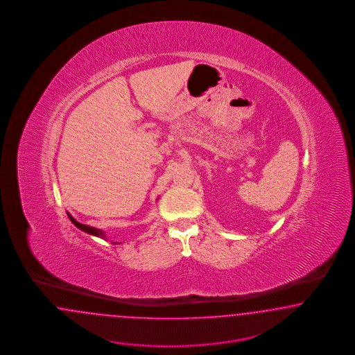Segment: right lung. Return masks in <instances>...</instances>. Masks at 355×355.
<instances>
[{"instance_id": "1", "label": "right lung", "mask_w": 355, "mask_h": 355, "mask_svg": "<svg viewBox=\"0 0 355 355\" xmlns=\"http://www.w3.org/2000/svg\"><path fill=\"white\" fill-rule=\"evenodd\" d=\"M69 216V218H70V221L74 224V225L78 227V229H80L82 232H85V233H88V234H91V236H98V238H103V239H105L107 236H105V233L103 232V230H100V229H96V227H92V226L85 225V224H80V223H78L76 218L73 217V216L70 215V214H67ZM116 245V243H114Z\"/></svg>"}]
</instances>
